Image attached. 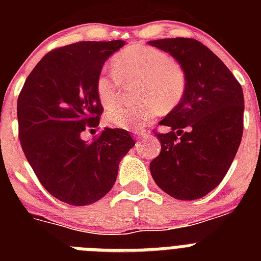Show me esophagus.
Listing matches in <instances>:
<instances>
[{
    "instance_id": "1",
    "label": "esophagus",
    "mask_w": 261,
    "mask_h": 261,
    "mask_svg": "<svg viewBox=\"0 0 261 261\" xmlns=\"http://www.w3.org/2000/svg\"><path fill=\"white\" fill-rule=\"evenodd\" d=\"M149 130H135V135L137 136V138H142V137H146L149 135Z\"/></svg>"
}]
</instances>
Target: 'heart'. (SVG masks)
<instances>
[{"label": "heart", "instance_id": "1", "mask_svg": "<svg viewBox=\"0 0 261 261\" xmlns=\"http://www.w3.org/2000/svg\"><path fill=\"white\" fill-rule=\"evenodd\" d=\"M112 73L102 71L95 81V93L105 108L118 101L119 81L138 79L136 106H115L107 112V123L121 129H138L149 124L162 111H171L181 102L187 90L183 66L150 45L135 44L112 59Z\"/></svg>", "mask_w": 261, "mask_h": 261}]
</instances>
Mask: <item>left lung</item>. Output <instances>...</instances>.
Masks as SVG:
<instances>
[{"label":"left lung","instance_id":"8db88e82","mask_svg":"<svg viewBox=\"0 0 261 261\" xmlns=\"http://www.w3.org/2000/svg\"><path fill=\"white\" fill-rule=\"evenodd\" d=\"M186 70L181 102L161 121L155 133L161 153L150 162L156 186L177 200L204 197L222 181L243 135L244 98L237 78L218 57L195 39L151 40Z\"/></svg>","mask_w":261,"mask_h":261}]
</instances>
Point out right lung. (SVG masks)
<instances>
[{
    "label": "right lung",
    "mask_w": 261,
    "mask_h": 261,
    "mask_svg": "<svg viewBox=\"0 0 261 261\" xmlns=\"http://www.w3.org/2000/svg\"><path fill=\"white\" fill-rule=\"evenodd\" d=\"M124 44L78 41L50 50L18 96L23 153L41 186L69 205L84 206L107 195L120 161L135 146L130 133L120 128H105L93 142L81 137L87 128L99 125L103 106L95 81L106 60Z\"/></svg>",
    "instance_id": "1"
}]
</instances>
